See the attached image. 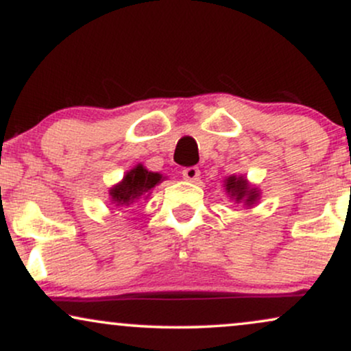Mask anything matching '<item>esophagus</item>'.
<instances>
[{
    "instance_id": "obj_1",
    "label": "esophagus",
    "mask_w": 351,
    "mask_h": 351,
    "mask_svg": "<svg viewBox=\"0 0 351 351\" xmlns=\"http://www.w3.org/2000/svg\"><path fill=\"white\" fill-rule=\"evenodd\" d=\"M199 175H201L199 168L196 167H188L183 170V178L186 181H198Z\"/></svg>"
}]
</instances>
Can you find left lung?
Segmentation results:
<instances>
[{"label":"left lung","instance_id":"obj_1","mask_svg":"<svg viewBox=\"0 0 351 351\" xmlns=\"http://www.w3.org/2000/svg\"><path fill=\"white\" fill-rule=\"evenodd\" d=\"M224 189L229 199L244 208H252L259 203L261 189L252 186L244 175H231L224 180Z\"/></svg>","mask_w":351,"mask_h":351}]
</instances>
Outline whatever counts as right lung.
<instances>
[{"instance_id":"obj_1","label":"right lung","mask_w":351,"mask_h":351,"mask_svg":"<svg viewBox=\"0 0 351 351\" xmlns=\"http://www.w3.org/2000/svg\"><path fill=\"white\" fill-rule=\"evenodd\" d=\"M167 178L162 173L148 171L142 163L135 165L132 170L123 175V178L108 189L110 203L115 208H130L140 199H147L152 189Z\"/></svg>"}]
</instances>
